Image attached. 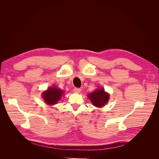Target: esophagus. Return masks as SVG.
Listing matches in <instances>:
<instances>
[{
	"instance_id": "1",
	"label": "esophagus",
	"mask_w": 159,
	"mask_h": 159,
	"mask_svg": "<svg viewBox=\"0 0 159 159\" xmlns=\"http://www.w3.org/2000/svg\"><path fill=\"white\" fill-rule=\"evenodd\" d=\"M74 91H75V93H80V91H81V89L80 88H74Z\"/></svg>"
}]
</instances>
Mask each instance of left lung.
<instances>
[{"label": "left lung", "mask_w": 159, "mask_h": 159, "mask_svg": "<svg viewBox=\"0 0 159 159\" xmlns=\"http://www.w3.org/2000/svg\"><path fill=\"white\" fill-rule=\"evenodd\" d=\"M88 98L94 106L102 107L107 103L109 98V95L105 92L103 88L94 91L93 93L88 94Z\"/></svg>", "instance_id": "left-lung-1"}]
</instances>
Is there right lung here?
Returning a JSON list of instances; mask_svg holds the SVG:
<instances>
[{
    "label": "right lung",
    "instance_id": "1",
    "mask_svg": "<svg viewBox=\"0 0 159 159\" xmlns=\"http://www.w3.org/2000/svg\"><path fill=\"white\" fill-rule=\"evenodd\" d=\"M63 93L64 91L60 89L52 86L42 93V97L46 104L52 105L57 103Z\"/></svg>",
    "mask_w": 159,
    "mask_h": 159
}]
</instances>
